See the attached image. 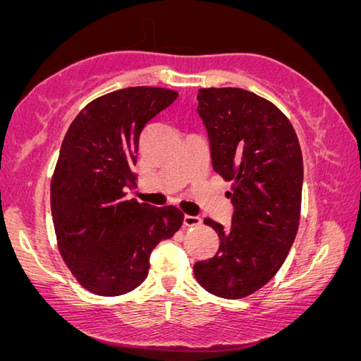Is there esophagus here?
Segmentation results:
<instances>
[{
  "mask_svg": "<svg viewBox=\"0 0 361 361\" xmlns=\"http://www.w3.org/2000/svg\"><path fill=\"white\" fill-rule=\"evenodd\" d=\"M184 225L185 226H199V225H202V219L200 216L184 215Z\"/></svg>",
  "mask_w": 361,
  "mask_h": 361,
  "instance_id": "34e87169",
  "label": "esophagus"
}]
</instances>
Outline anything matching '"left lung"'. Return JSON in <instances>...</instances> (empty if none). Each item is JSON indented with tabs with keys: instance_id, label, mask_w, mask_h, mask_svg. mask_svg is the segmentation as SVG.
Returning a JSON list of instances; mask_svg holds the SVG:
<instances>
[{
	"instance_id": "1",
	"label": "left lung",
	"mask_w": 361,
	"mask_h": 361,
	"mask_svg": "<svg viewBox=\"0 0 361 361\" xmlns=\"http://www.w3.org/2000/svg\"><path fill=\"white\" fill-rule=\"evenodd\" d=\"M199 113L214 171L231 182V226L212 219L220 238L214 258L194 264L210 294L241 299L263 288L294 243L302 197V152L290 121L273 103L243 88H200Z\"/></svg>"
}]
</instances>
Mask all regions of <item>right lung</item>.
I'll return each instance as SVG.
<instances>
[{"mask_svg": "<svg viewBox=\"0 0 361 361\" xmlns=\"http://www.w3.org/2000/svg\"><path fill=\"white\" fill-rule=\"evenodd\" d=\"M179 93L130 87L88 103L72 121L51 182V209L62 259L87 290L121 295L149 271L156 245L184 221L176 207L126 200L135 185L141 131Z\"/></svg>", "mask_w": 361, "mask_h": 361, "instance_id": "right-lung-1", "label": "right lung"}]
</instances>
